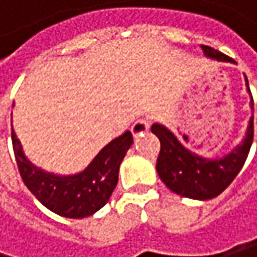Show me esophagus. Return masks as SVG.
<instances>
[{"mask_svg": "<svg viewBox=\"0 0 257 257\" xmlns=\"http://www.w3.org/2000/svg\"><path fill=\"white\" fill-rule=\"evenodd\" d=\"M148 130H150V121L145 120V118H139L133 126H131V133L134 137H139L140 134L146 133Z\"/></svg>", "mask_w": 257, "mask_h": 257, "instance_id": "1", "label": "esophagus"}]
</instances>
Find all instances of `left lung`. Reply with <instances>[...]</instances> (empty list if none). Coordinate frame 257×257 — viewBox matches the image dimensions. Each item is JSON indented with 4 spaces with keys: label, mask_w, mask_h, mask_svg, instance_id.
Returning <instances> with one entry per match:
<instances>
[{
    "label": "left lung",
    "mask_w": 257,
    "mask_h": 257,
    "mask_svg": "<svg viewBox=\"0 0 257 257\" xmlns=\"http://www.w3.org/2000/svg\"><path fill=\"white\" fill-rule=\"evenodd\" d=\"M200 47L206 58L223 63H236L233 58L223 55L210 46L202 44ZM245 86L250 92L246 77ZM250 107L253 111V98L250 101ZM151 131L160 140V154L156 165L160 180L179 196L196 200H208L219 196L242 170L253 143V115L246 126L242 142L231 151L216 159H208L193 153L160 123H154Z\"/></svg>",
    "instance_id": "1"
}]
</instances>
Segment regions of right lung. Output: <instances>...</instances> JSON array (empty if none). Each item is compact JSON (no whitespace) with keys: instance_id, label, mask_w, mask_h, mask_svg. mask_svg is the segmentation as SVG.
<instances>
[{"instance_id":"add662e5","label":"right lung","mask_w":257,"mask_h":257,"mask_svg":"<svg viewBox=\"0 0 257 257\" xmlns=\"http://www.w3.org/2000/svg\"><path fill=\"white\" fill-rule=\"evenodd\" d=\"M12 143L21 179L29 191L52 213L83 219L97 213L109 200L118 182L120 163L134 140L126 131L101 148L92 162L75 174H55L35 166L26 157L14 130Z\"/></svg>"}]
</instances>
